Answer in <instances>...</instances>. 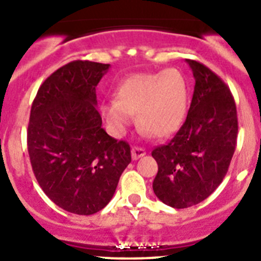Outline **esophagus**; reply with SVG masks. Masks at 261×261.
I'll return each mask as SVG.
<instances>
[{"mask_svg":"<svg viewBox=\"0 0 261 261\" xmlns=\"http://www.w3.org/2000/svg\"><path fill=\"white\" fill-rule=\"evenodd\" d=\"M146 152L145 150L143 149V147H139V146H134L133 149H131V156H133L134 160H138L140 159L141 156H144Z\"/></svg>","mask_w":261,"mask_h":261,"instance_id":"esophagus-1","label":"esophagus"}]
</instances>
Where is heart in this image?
I'll use <instances>...</instances> for the list:
<instances>
[{
  "mask_svg": "<svg viewBox=\"0 0 261 261\" xmlns=\"http://www.w3.org/2000/svg\"><path fill=\"white\" fill-rule=\"evenodd\" d=\"M188 91L181 73L167 69L133 75L120 84L115 101L102 105L105 120L122 133L138 114L140 128L155 138H168L179 130L187 115Z\"/></svg>",
  "mask_w": 261,
  "mask_h": 261,
  "instance_id": "1",
  "label": "heart"
}]
</instances>
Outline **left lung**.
<instances>
[{
    "mask_svg": "<svg viewBox=\"0 0 261 261\" xmlns=\"http://www.w3.org/2000/svg\"><path fill=\"white\" fill-rule=\"evenodd\" d=\"M196 80L191 107L174 138L156 146L152 181L163 203L187 208L204 201L225 178L238 140V111L230 88L210 68L187 59Z\"/></svg>",
    "mask_w": 261,
    "mask_h": 261,
    "instance_id": "left-lung-1",
    "label": "left lung"
}]
</instances>
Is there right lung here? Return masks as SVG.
<instances>
[{
	"mask_svg": "<svg viewBox=\"0 0 261 261\" xmlns=\"http://www.w3.org/2000/svg\"><path fill=\"white\" fill-rule=\"evenodd\" d=\"M110 64L73 60L50 74L30 111L28 151L44 193L60 208L93 215L107 206L131 162L130 145L102 128L96 87Z\"/></svg>",
	"mask_w": 261,
	"mask_h": 261,
	"instance_id": "1",
	"label": "right lung"
}]
</instances>
